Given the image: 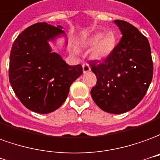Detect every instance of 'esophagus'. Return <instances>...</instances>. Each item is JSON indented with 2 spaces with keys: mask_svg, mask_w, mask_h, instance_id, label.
<instances>
[{
  "mask_svg": "<svg viewBox=\"0 0 160 160\" xmlns=\"http://www.w3.org/2000/svg\"><path fill=\"white\" fill-rule=\"evenodd\" d=\"M82 71L83 73H86V72H89L90 71V66H89L88 64H82Z\"/></svg>",
  "mask_w": 160,
  "mask_h": 160,
  "instance_id": "esophagus-1",
  "label": "esophagus"
}]
</instances>
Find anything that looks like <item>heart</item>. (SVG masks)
I'll return each instance as SVG.
<instances>
[{"label": "heart", "instance_id": "heart-1", "mask_svg": "<svg viewBox=\"0 0 160 160\" xmlns=\"http://www.w3.org/2000/svg\"><path fill=\"white\" fill-rule=\"evenodd\" d=\"M82 46L87 47L93 46L91 57L94 59L102 60L113 52L116 46V36L111 31L103 34L97 32L87 38L82 43Z\"/></svg>", "mask_w": 160, "mask_h": 160}]
</instances>
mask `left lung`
I'll return each mask as SVG.
<instances>
[{"mask_svg": "<svg viewBox=\"0 0 160 160\" xmlns=\"http://www.w3.org/2000/svg\"><path fill=\"white\" fill-rule=\"evenodd\" d=\"M114 23L122 37L103 62L89 63L97 78L90 93L101 109L123 114L143 99L152 79L153 64L148 39L127 21Z\"/></svg>", "mask_w": 160, "mask_h": 160, "instance_id": "left-lung-1", "label": "left lung"}]
</instances>
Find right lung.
<instances>
[{
    "mask_svg": "<svg viewBox=\"0 0 160 160\" xmlns=\"http://www.w3.org/2000/svg\"><path fill=\"white\" fill-rule=\"evenodd\" d=\"M61 26L32 25L14 40L10 53L9 82L28 109L48 114L64 103L71 83L82 74L81 64L71 66L52 52L49 41L64 34Z\"/></svg>",
    "mask_w": 160,
    "mask_h": 160,
    "instance_id": "add662e5",
    "label": "right lung"
}]
</instances>
